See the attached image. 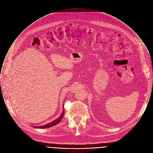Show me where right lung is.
Listing matches in <instances>:
<instances>
[{
    "label": "right lung",
    "mask_w": 153,
    "mask_h": 153,
    "mask_svg": "<svg viewBox=\"0 0 153 153\" xmlns=\"http://www.w3.org/2000/svg\"><path fill=\"white\" fill-rule=\"evenodd\" d=\"M63 105H64V104H63ZM63 114H64V110H63V112L62 113L61 115H60V116H59V118H57V119H56V120H53V122H51L49 123H48V124L45 125H43V126H39V127H35V128H40V129H43V128H49V127L53 126H54V125H56V124L59 123L61 121V120L62 119V118H63Z\"/></svg>",
    "instance_id": "1"
}]
</instances>
